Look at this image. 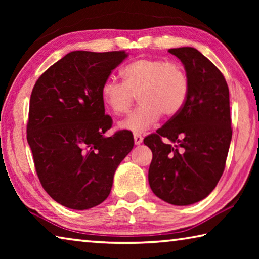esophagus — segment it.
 I'll list each match as a JSON object with an SVG mask.
<instances>
[{"label":"esophagus","instance_id":"obj_1","mask_svg":"<svg viewBox=\"0 0 259 259\" xmlns=\"http://www.w3.org/2000/svg\"><path fill=\"white\" fill-rule=\"evenodd\" d=\"M134 140H135V144H136V145H140V144L143 143V137H142V135H139V134H134Z\"/></svg>","mask_w":259,"mask_h":259}]
</instances>
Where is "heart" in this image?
Here are the masks:
<instances>
[{
    "label": "heart",
    "instance_id": "1",
    "mask_svg": "<svg viewBox=\"0 0 259 259\" xmlns=\"http://www.w3.org/2000/svg\"><path fill=\"white\" fill-rule=\"evenodd\" d=\"M123 82L108 77L100 89L103 103L120 115L138 95L139 106L121 122L122 129L145 133L162 114L172 117L181 112L188 94V78L181 65L157 58H139L121 71Z\"/></svg>",
    "mask_w": 259,
    "mask_h": 259
}]
</instances>
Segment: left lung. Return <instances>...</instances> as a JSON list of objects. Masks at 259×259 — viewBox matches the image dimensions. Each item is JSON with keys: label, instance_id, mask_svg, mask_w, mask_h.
I'll return each instance as SVG.
<instances>
[{"label": "left lung", "instance_id": "obj_1", "mask_svg": "<svg viewBox=\"0 0 259 259\" xmlns=\"http://www.w3.org/2000/svg\"><path fill=\"white\" fill-rule=\"evenodd\" d=\"M168 51L184 65L188 94L181 112L144 139L153 153L148 183L165 202L190 205L207 198L224 171L232 139L230 93L221 71L195 48Z\"/></svg>", "mask_w": 259, "mask_h": 259}]
</instances>
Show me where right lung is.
Wrapping results in <instances>:
<instances>
[{
  "instance_id": "obj_1",
  "label": "right lung",
  "mask_w": 259,
  "mask_h": 259,
  "mask_svg": "<svg viewBox=\"0 0 259 259\" xmlns=\"http://www.w3.org/2000/svg\"><path fill=\"white\" fill-rule=\"evenodd\" d=\"M125 51H72L38 77L30 95L27 142L43 188L74 210L107 199L114 174L134 147L133 134L112 126L100 96Z\"/></svg>"
}]
</instances>
